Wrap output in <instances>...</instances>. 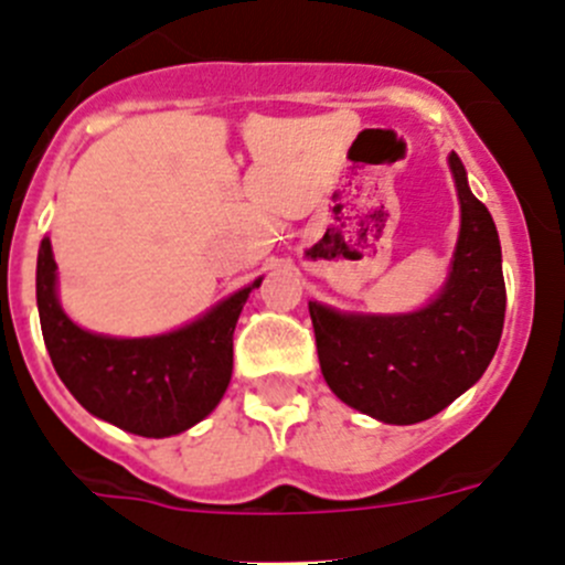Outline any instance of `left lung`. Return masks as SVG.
Segmentation results:
<instances>
[{
	"label": "left lung",
	"instance_id": "left-lung-1",
	"mask_svg": "<svg viewBox=\"0 0 565 565\" xmlns=\"http://www.w3.org/2000/svg\"><path fill=\"white\" fill-rule=\"evenodd\" d=\"M461 232L446 289L404 317L335 315L309 303L324 383L350 407L385 420L418 424L481 380L500 344L505 281L500 241L483 202L472 196L451 152Z\"/></svg>",
	"mask_w": 565,
	"mask_h": 565
}]
</instances>
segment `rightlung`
Masks as SVG:
<instances>
[{
    "label": "right lung",
    "mask_w": 565,
    "mask_h": 565,
    "mask_svg": "<svg viewBox=\"0 0 565 565\" xmlns=\"http://www.w3.org/2000/svg\"><path fill=\"white\" fill-rule=\"evenodd\" d=\"M254 287L259 281L174 333L108 339L65 317L49 237L38 250L40 328L56 374L84 409L141 437L180 435L213 413L230 385L232 333Z\"/></svg>",
    "instance_id": "1"
}]
</instances>
